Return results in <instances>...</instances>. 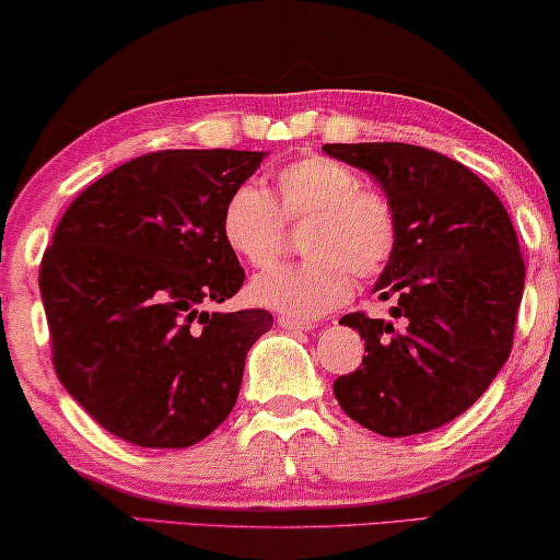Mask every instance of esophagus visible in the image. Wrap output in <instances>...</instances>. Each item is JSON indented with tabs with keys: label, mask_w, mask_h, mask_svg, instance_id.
I'll return each mask as SVG.
<instances>
[{
	"label": "esophagus",
	"mask_w": 560,
	"mask_h": 560,
	"mask_svg": "<svg viewBox=\"0 0 560 560\" xmlns=\"http://www.w3.org/2000/svg\"><path fill=\"white\" fill-rule=\"evenodd\" d=\"M279 327L289 329V331H312V324L299 322V319H294V316H279Z\"/></svg>",
	"instance_id": "obj_1"
}]
</instances>
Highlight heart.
Here are the masks:
<instances>
[{
  "label": "heart",
  "instance_id": "b5f03b06",
  "mask_svg": "<svg viewBox=\"0 0 560 560\" xmlns=\"http://www.w3.org/2000/svg\"><path fill=\"white\" fill-rule=\"evenodd\" d=\"M279 206L256 183L233 188L221 211V236L248 266H269L283 244V219L308 221L299 264L258 273L248 296L299 322L319 319L352 296V271H385L399 244V221L387 194L364 186L360 171L327 155H306L277 175Z\"/></svg>",
  "mask_w": 560,
  "mask_h": 560
}]
</instances>
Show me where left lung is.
<instances>
[{
  "label": "left lung",
  "instance_id": "1",
  "mask_svg": "<svg viewBox=\"0 0 560 560\" xmlns=\"http://www.w3.org/2000/svg\"><path fill=\"white\" fill-rule=\"evenodd\" d=\"M324 153L366 171L392 200L399 244L374 291L387 319L339 324L364 339L362 366L334 382L354 422L385 438L442 428L490 387L513 347L525 266L500 198L470 168L407 143H334Z\"/></svg>",
  "mask_w": 560,
  "mask_h": 560
}]
</instances>
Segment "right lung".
<instances>
[{"label": "right lung", "mask_w": 560, "mask_h": 560, "mask_svg": "<svg viewBox=\"0 0 560 560\" xmlns=\"http://www.w3.org/2000/svg\"><path fill=\"white\" fill-rule=\"evenodd\" d=\"M256 150H158L88 186L39 266L52 364L97 424L140 447H190L231 415L264 308L200 312L244 283L221 236Z\"/></svg>", "instance_id": "obj_1"}]
</instances>
